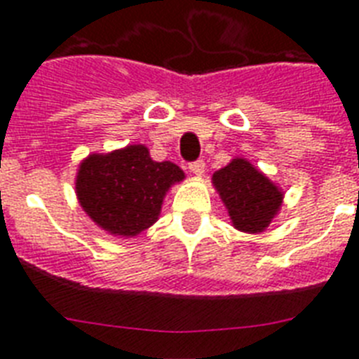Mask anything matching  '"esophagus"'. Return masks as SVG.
Instances as JSON below:
<instances>
[{"mask_svg":"<svg viewBox=\"0 0 359 359\" xmlns=\"http://www.w3.org/2000/svg\"><path fill=\"white\" fill-rule=\"evenodd\" d=\"M189 170L193 172L194 176H202L203 172H205V163L203 161H194L189 165Z\"/></svg>","mask_w":359,"mask_h":359,"instance_id":"34e87169","label":"esophagus"}]
</instances>
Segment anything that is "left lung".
<instances>
[{"label": "left lung", "instance_id": "obj_1", "mask_svg": "<svg viewBox=\"0 0 359 359\" xmlns=\"http://www.w3.org/2000/svg\"><path fill=\"white\" fill-rule=\"evenodd\" d=\"M213 185L233 228L245 233H261L282 208V189L243 157H235L215 172Z\"/></svg>", "mask_w": 359, "mask_h": 359}]
</instances>
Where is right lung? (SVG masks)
<instances>
[{"instance_id":"obj_1","label":"right lung","mask_w":359,"mask_h":359,"mask_svg":"<svg viewBox=\"0 0 359 359\" xmlns=\"http://www.w3.org/2000/svg\"><path fill=\"white\" fill-rule=\"evenodd\" d=\"M183 180L180 166L154 161L144 144H131L83 159L76 194L100 228L118 237H135L159 219L163 198Z\"/></svg>"}]
</instances>
